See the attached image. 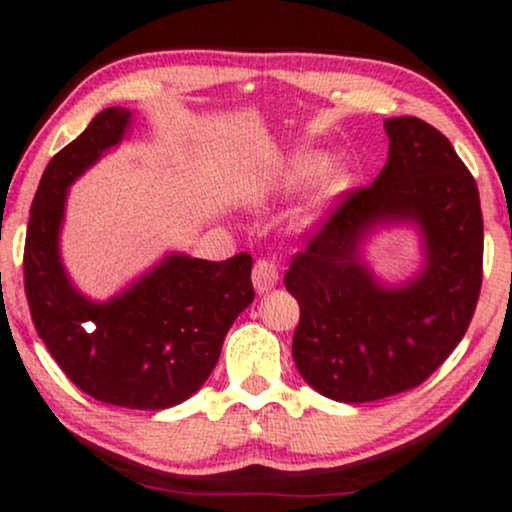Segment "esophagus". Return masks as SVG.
<instances>
[{
    "instance_id": "1",
    "label": "esophagus",
    "mask_w": 512,
    "mask_h": 512,
    "mask_svg": "<svg viewBox=\"0 0 512 512\" xmlns=\"http://www.w3.org/2000/svg\"><path fill=\"white\" fill-rule=\"evenodd\" d=\"M251 282H254V289L258 294H265L280 282V272H277V265L268 261V258H258L254 265V272H251Z\"/></svg>"
}]
</instances>
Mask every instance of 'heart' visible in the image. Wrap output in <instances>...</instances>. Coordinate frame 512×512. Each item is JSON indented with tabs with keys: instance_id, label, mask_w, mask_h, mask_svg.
<instances>
[{
	"instance_id": "obj_1",
	"label": "heart",
	"mask_w": 512,
	"mask_h": 512,
	"mask_svg": "<svg viewBox=\"0 0 512 512\" xmlns=\"http://www.w3.org/2000/svg\"><path fill=\"white\" fill-rule=\"evenodd\" d=\"M322 164L324 159L317 155H301L291 159V162L284 164L280 171H275V174H272L268 181L256 190L254 202L261 204L272 195H287V192L296 190L303 181H308L310 176L317 174V171L322 169ZM345 185H348V174H345L343 169H329L327 174L320 178L315 195L310 197L308 207H305V218L313 216L324 202H329L331 197H336L338 192L345 190Z\"/></svg>"
}]
</instances>
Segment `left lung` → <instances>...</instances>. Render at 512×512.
<instances>
[{"label":"left lung","mask_w":512,"mask_h":512,"mask_svg":"<svg viewBox=\"0 0 512 512\" xmlns=\"http://www.w3.org/2000/svg\"><path fill=\"white\" fill-rule=\"evenodd\" d=\"M386 134L388 162L376 181L345 192L284 275L301 308L291 343L298 374L336 402H374L421 386L459 345L480 298L475 178L423 119H386ZM400 220L422 230L427 268L390 290L361 263L359 244L376 224Z\"/></svg>","instance_id":"obj_1"}]
</instances>
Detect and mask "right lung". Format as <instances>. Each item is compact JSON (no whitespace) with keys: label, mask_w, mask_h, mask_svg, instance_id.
Here are the masks:
<instances>
[{"label":"right lung","mask_w":512,"mask_h":512,"mask_svg":"<svg viewBox=\"0 0 512 512\" xmlns=\"http://www.w3.org/2000/svg\"><path fill=\"white\" fill-rule=\"evenodd\" d=\"M129 122L126 108H105L44 169L25 237V296L39 338L82 393L112 407L167 409L214 371L225 334L254 301V261L169 254L105 303L72 287L58 254L68 188L122 141Z\"/></svg>","instance_id":"obj_1"}]
</instances>
